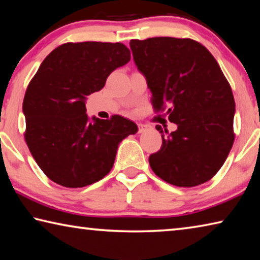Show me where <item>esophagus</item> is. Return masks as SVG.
<instances>
[{
  "instance_id": "34e87169",
  "label": "esophagus",
  "mask_w": 260,
  "mask_h": 260,
  "mask_svg": "<svg viewBox=\"0 0 260 260\" xmlns=\"http://www.w3.org/2000/svg\"><path fill=\"white\" fill-rule=\"evenodd\" d=\"M138 128H139V133H144V132L149 131L150 126L146 125V124H138Z\"/></svg>"
}]
</instances>
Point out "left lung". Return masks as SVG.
Returning <instances> with one entry per match:
<instances>
[{
    "label": "left lung",
    "mask_w": 260,
    "mask_h": 260,
    "mask_svg": "<svg viewBox=\"0 0 260 260\" xmlns=\"http://www.w3.org/2000/svg\"><path fill=\"white\" fill-rule=\"evenodd\" d=\"M136 67L147 79L155 112L169 114L178 129L161 135L149 157L153 172L178 187L212 179L235 139V101L218 61L192 39L170 37L131 40ZM160 131V126H156ZM165 133L167 132L165 131Z\"/></svg>",
    "instance_id": "left-lung-1"
}]
</instances>
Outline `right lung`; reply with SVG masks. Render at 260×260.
<instances>
[{"label": "right lung", "mask_w": 260, "mask_h": 260, "mask_svg": "<svg viewBox=\"0 0 260 260\" xmlns=\"http://www.w3.org/2000/svg\"><path fill=\"white\" fill-rule=\"evenodd\" d=\"M131 59L120 42H68L52 50L26 89L25 141L51 181L81 188L111 171L119 143L138 132L121 116L110 119L86 113L87 96L102 89L110 73Z\"/></svg>", "instance_id": "obj_1"}]
</instances>
